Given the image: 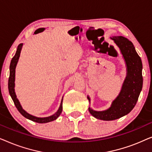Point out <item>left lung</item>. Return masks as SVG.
<instances>
[{"label": "left lung", "instance_id": "left-lung-1", "mask_svg": "<svg viewBox=\"0 0 152 152\" xmlns=\"http://www.w3.org/2000/svg\"><path fill=\"white\" fill-rule=\"evenodd\" d=\"M119 48L126 67V75L122 84L121 91L112 102L111 107L104 111H95L88 107L93 117L102 120H114L130 113L138 101L142 88V64L140 57L136 53L132 41L122 36L111 37ZM89 102L91 99L87 96Z\"/></svg>", "mask_w": 152, "mask_h": 152}]
</instances>
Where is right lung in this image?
Returning <instances> with one entry per match:
<instances>
[{"label": "right lung", "mask_w": 152, "mask_h": 152, "mask_svg": "<svg viewBox=\"0 0 152 152\" xmlns=\"http://www.w3.org/2000/svg\"><path fill=\"white\" fill-rule=\"evenodd\" d=\"M23 45V43H20L18 45L17 49H16V52L15 55L14 56V57L12 58L11 63H10V77L9 80H8V89H9V93L10 96H11L12 100H13L14 104H15L16 109H18V111L20 112V113L23 116H24L25 118L27 119H29L32 120L33 122H38V123H47V122H52L53 120H55L59 116L61 115L62 109V102H63V97H62L61 104H60L59 109L57 110V111L55 113H54L53 115L48 117H44V118H40V117H37V116L32 115L31 114L28 113V112L25 111L23 109L21 104H20L19 100H18L17 97H16V93H15V72H16V67L17 65V63L20 57V54L21 52Z\"/></svg>", "instance_id": "obj_1"}]
</instances>
